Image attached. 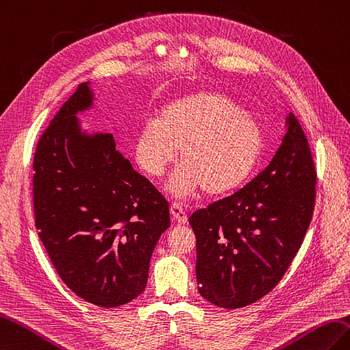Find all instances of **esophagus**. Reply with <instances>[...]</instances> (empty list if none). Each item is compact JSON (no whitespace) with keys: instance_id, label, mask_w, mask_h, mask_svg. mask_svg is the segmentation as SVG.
I'll list each match as a JSON object with an SVG mask.
<instances>
[{"instance_id":"esophagus-1","label":"esophagus","mask_w":350,"mask_h":350,"mask_svg":"<svg viewBox=\"0 0 350 350\" xmlns=\"http://www.w3.org/2000/svg\"><path fill=\"white\" fill-rule=\"evenodd\" d=\"M170 215L174 217V220L178 224H185V223L189 221L187 213H185L184 206L180 205V204H172V205H170Z\"/></svg>"}]
</instances>
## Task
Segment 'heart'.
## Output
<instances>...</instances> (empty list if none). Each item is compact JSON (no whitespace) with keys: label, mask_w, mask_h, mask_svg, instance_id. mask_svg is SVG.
Returning <instances> with one entry per match:
<instances>
[{"label":"heart","mask_w":350,"mask_h":350,"mask_svg":"<svg viewBox=\"0 0 350 350\" xmlns=\"http://www.w3.org/2000/svg\"><path fill=\"white\" fill-rule=\"evenodd\" d=\"M183 163L167 190L187 198L204 189L213 196L239 189L258 165L263 133L252 115L215 92H196L161 107L135 139V160L151 178H160L178 157Z\"/></svg>","instance_id":"1"}]
</instances>
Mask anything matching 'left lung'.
Masks as SVG:
<instances>
[{"mask_svg": "<svg viewBox=\"0 0 350 350\" xmlns=\"http://www.w3.org/2000/svg\"><path fill=\"white\" fill-rule=\"evenodd\" d=\"M316 167L291 112L269 165L232 196L189 219L196 235L199 293L221 308H241L273 291L304 241L316 199Z\"/></svg>", "mask_w": 350, "mask_h": 350, "instance_id": "8db88e82", "label": "left lung"}]
</instances>
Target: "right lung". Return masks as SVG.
Listing matches in <instances>:
<instances>
[{"mask_svg": "<svg viewBox=\"0 0 350 350\" xmlns=\"http://www.w3.org/2000/svg\"><path fill=\"white\" fill-rule=\"evenodd\" d=\"M94 92L81 83L34 154L36 228L58 275L98 307L139 297L151 254L170 226L169 204L116 150L112 133L82 131Z\"/></svg>", "mask_w": 350, "mask_h": 350, "instance_id": "right-lung-1", "label": "right lung"}]
</instances>
